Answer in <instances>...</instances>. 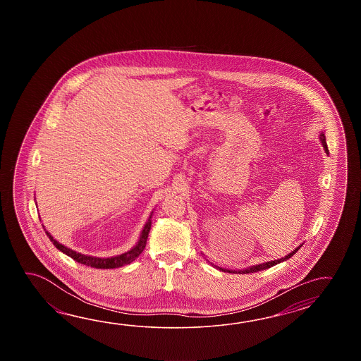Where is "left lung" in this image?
<instances>
[{
	"label": "left lung",
	"mask_w": 361,
	"mask_h": 361,
	"mask_svg": "<svg viewBox=\"0 0 361 361\" xmlns=\"http://www.w3.org/2000/svg\"><path fill=\"white\" fill-rule=\"evenodd\" d=\"M320 139H322V147H324V149H325V152L326 154H329V149H328V146H326V142H325V135L322 134L320 135ZM298 249L300 247H297L295 250H293L292 253L288 254L285 258H281V259H277V261H271L266 262V263H262V264H257V266H253V267H250V269H245V271H238V274H253V272H258V271H262V269H267L269 267H272V266H275L277 263H280V262L285 261V259H289L292 255L297 253L298 252ZM222 271H228V269H222ZM228 272H233V271H228Z\"/></svg>",
	"instance_id": "1"
}]
</instances>
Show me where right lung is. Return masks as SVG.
Returning <instances> with one entry per match:
<instances>
[{
    "mask_svg": "<svg viewBox=\"0 0 361 361\" xmlns=\"http://www.w3.org/2000/svg\"><path fill=\"white\" fill-rule=\"evenodd\" d=\"M149 228H151V221L148 219L145 228L142 231V235L139 238L138 244L134 246L131 250L126 252V253L117 255V257H111V258H95V257H90V255H84V254L77 253L75 250H71L68 247L59 244L56 240L53 238V236L47 232V236L50 238V241L54 244L61 252L67 254L71 257L73 261L78 262L85 266H90L94 269H117L121 267L125 264H129L133 261H135L138 258L140 253L145 250L146 247L147 238H148V233H149Z\"/></svg>",
    "mask_w": 361,
    "mask_h": 361,
    "instance_id": "right-lung-1",
    "label": "right lung"
}]
</instances>
